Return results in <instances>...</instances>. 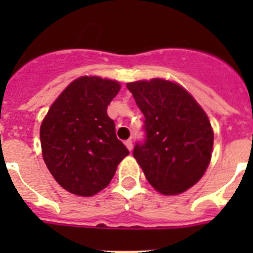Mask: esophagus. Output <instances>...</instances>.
<instances>
[{"mask_svg": "<svg viewBox=\"0 0 253 253\" xmlns=\"http://www.w3.org/2000/svg\"><path fill=\"white\" fill-rule=\"evenodd\" d=\"M125 147H126V148L129 149V151H131V149H133V142H131L130 139H128V140H125Z\"/></svg>", "mask_w": 253, "mask_h": 253, "instance_id": "34e87169", "label": "esophagus"}]
</instances>
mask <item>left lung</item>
Wrapping results in <instances>:
<instances>
[{"instance_id":"8db88e82","label":"left lung","mask_w":253,"mask_h":253,"mask_svg":"<svg viewBox=\"0 0 253 253\" xmlns=\"http://www.w3.org/2000/svg\"><path fill=\"white\" fill-rule=\"evenodd\" d=\"M144 115L146 139L133 156L146 178L165 195H177L198 182L213 152L207 114L184 87L162 78L126 84Z\"/></svg>"}]
</instances>
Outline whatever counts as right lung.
Instances as JSON below:
<instances>
[{"label":"right lung","mask_w":253,"mask_h":253,"mask_svg":"<svg viewBox=\"0 0 253 253\" xmlns=\"http://www.w3.org/2000/svg\"><path fill=\"white\" fill-rule=\"evenodd\" d=\"M119 90L118 81L77 78L58 96L40 125L44 162L58 184L75 195L92 196L105 189L129 154L107 115V105Z\"/></svg>","instance_id":"obj_1"}]
</instances>
